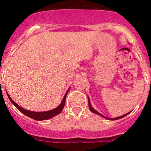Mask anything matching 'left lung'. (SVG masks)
I'll return each mask as SVG.
<instances>
[{
  "mask_svg": "<svg viewBox=\"0 0 151 151\" xmlns=\"http://www.w3.org/2000/svg\"><path fill=\"white\" fill-rule=\"evenodd\" d=\"M88 106H89V110H90L92 112V113H96V114H97V115H100V116H102L103 118H105V119H110V120H116V119H122V118H123L124 116H127L128 114H129V113H130V112H129V113H126V114H125V115L121 116L116 117V118H107V117L104 116V115H102V114H101V113H100L99 112H97V110H94V108L92 107L91 105V103H90V100H89V97H88Z\"/></svg>",
  "mask_w": 151,
  "mask_h": 151,
  "instance_id": "obj_1",
  "label": "left lung"
}]
</instances>
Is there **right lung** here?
Here are the masks:
<instances>
[{
	"instance_id": "obj_1",
	"label": "right lung",
	"mask_w": 151,
	"mask_h": 151,
	"mask_svg": "<svg viewBox=\"0 0 151 151\" xmlns=\"http://www.w3.org/2000/svg\"><path fill=\"white\" fill-rule=\"evenodd\" d=\"M69 90L66 91V93L65 94L63 97V99L62 102L60 103V104L59 106L56 107L55 109L51 110H49V111H45V112H33V111H29V110H26V109H23L21 106H19L17 104H16L14 101L12 100L11 97H10V95L7 94L8 97L10 101H11V103L13 104L18 109L21 113H22L24 115L30 117V118L33 119H35V120H47V119H49L52 118V117L58 115L60 113L62 112L63 109L64 107V105H65V102H66V95H67L68 92H69Z\"/></svg>"
}]
</instances>
